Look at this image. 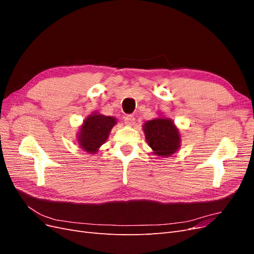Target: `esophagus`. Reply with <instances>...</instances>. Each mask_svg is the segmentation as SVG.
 Segmentation results:
<instances>
[{"instance_id": "esophagus-1", "label": "esophagus", "mask_w": 254, "mask_h": 254, "mask_svg": "<svg viewBox=\"0 0 254 254\" xmlns=\"http://www.w3.org/2000/svg\"><path fill=\"white\" fill-rule=\"evenodd\" d=\"M124 121H125V124H126V125H128V126H132V125L134 124V121H135V119H134L133 115H126Z\"/></svg>"}]
</instances>
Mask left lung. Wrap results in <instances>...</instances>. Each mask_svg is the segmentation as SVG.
Returning a JSON list of instances; mask_svg holds the SVG:
<instances>
[{"instance_id":"obj_1","label":"left lung","mask_w":254,"mask_h":254,"mask_svg":"<svg viewBox=\"0 0 254 254\" xmlns=\"http://www.w3.org/2000/svg\"><path fill=\"white\" fill-rule=\"evenodd\" d=\"M146 142L156 156L168 157L180 148L179 130L171 119L158 118L143 125Z\"/></svg>"}]
</instances>
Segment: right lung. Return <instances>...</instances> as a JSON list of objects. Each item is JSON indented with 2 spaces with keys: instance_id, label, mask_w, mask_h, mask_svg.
I'll return each instance as SVG.
<instances>
[{
  "instance_id": "1",
  "label": "right lung",
  "mask_w": 254,
  "mask_h": 254,
  "mask_svg": "<svg viewBox=\"0 0 254 254\" xmlns=\"http://www.w3.org/2000/svg\"><path fill=\"white\" fill-rule=\"evenodd\" d=\"M117 124L113 117L93 112L83 121L80 126L77 140L80 148L89 153H95L107 141L112 127Z\"/></svg>"
}]
</instances>
